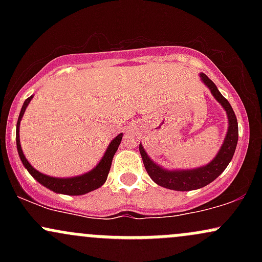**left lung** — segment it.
Instances as JSON below:
<instances>
[{
  "mask_svg": "<svg viewBox=\"0 0 262 262\" xmlns=\"http://www.w3.org/2000/svg\"><path fill=\"white\" fill-rule=\"evenodd\" d=\"M201 79L209 87L212 95L217 98V101L227 111L228 119H229V128H228L227 137H225L224 143L222 145L221 150H219L218 155L215 156L214 160L212 162H209L206 166L200 167V169L182 171H167L159 167L158 165L150 160V158L144 151L143 146L140 144L139 151L141 154V159H143L146 172L151 177L152 181L158 183L161 187L175 189V191H191V189L204 187L208 183L214 181L227 169L230 160L233 159L234 151H235L237 144V137H239L235 113H234L233 108H231L227 98L218 91L217 86L214 85V82L206 74H201Z\"/></svg>",
  "mask_w": 262,
  "mask_h": 262,
  "instance_id": "1",
  "label": "left lung"
}]
</instances>
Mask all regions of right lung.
<instances>
[{
    "instance_id": "add662e5",
    "label": "right lung",
    "mask_w": 262,
    "mask_h": 262,
    "mask_svg": "<svg viewBox=\"0 0 262 262\" xmlns=\"http://www.w3.org/2000/svg\"><path fill=\"white\" fill-rule=\"evenodd\" d=\"M33 96L28 97L23 103L22 110H20L19 117H18L17 121V130H16V141H17V150L18 154H19L20 160H22L23 165L26 166V169L28 170V172L34 177L35 180L39 183L45 186L47 188L52 189V191L56 192V193H62V194H70V196H79V194H85L87 192H91L93 189L101 187L104 182H106L108 172L111 170V165H112L113 156L116 154L117 149H118L119 144H121L123 134L117 135L116 138L112 140V143L108 146L106 154H104L100 164L95 167L92 171L85 173L82 176L77 177H71V179H55V177H50L44 175V173H40L37 171L34 167L27 161L26 156L23 155L22 148H20L19 143V123L20 119H22L23 114H25V111L28 103L31 102Z\"/></svg>"
}]
</instances>
